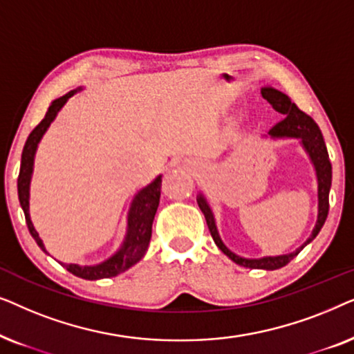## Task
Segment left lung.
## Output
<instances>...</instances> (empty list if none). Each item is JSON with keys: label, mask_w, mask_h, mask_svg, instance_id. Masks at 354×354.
Wrapping results in <instances>:
<instances>
[{"label": "left lung", "mask_w": 354, "mask_h": 354, "mask_svg": "<svg viewBox=\"0 0 354 354\" xmlns=\"http://www.w3.org/2000/svg\"><path fill=\"white\" fill-rule=\"evenodd\" d=\"M261 93H263L264 100H268L270 106H272L277 113L283 114V119L275 124L274 127L269 130L268 135H264L263 138L298 140L299 145H301L304 149V153L308 154L309 161L313 164L314 172H316L317 219H316V224H314L311 235H309V239L304 241L301 246H298V248L292 251V253L279 254V256H263V258H243V256L236 254L230 248H227L224 241H222L219 230H217V225H216L214 211H212L209 201L206 200V196L203 195L201 192L198 193L196 201L201 212L205 214L207 229L211 232L212 240H214L217 248H219L227 258L234 261L235 264L243 266V268L275 270V269L283 268V266H287L290 261H292L295 256L304 248V246L311 243V241L317 236L319 232H321L324 222H326L327 214H328V192H330V185H332V164L328 161L327 147H326V142H324L321 130H319L317 124L314 122L308 114H304L303 111H299L297 108V104L292 103V100H290L287 95L282 93V91L277 88H274V86H269V85L264 86Z\"/></svg>", "instance_id": "obj_1"}]
</instances>
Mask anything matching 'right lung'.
Returning <instances> with one entry per match:
<instances>
[{
    "mask_svg": "<svg viewBox=\"0 0 354 354\" xmlns=\"http://www.w3.org/2000/svg\"><path fill=\"white\" fill-rule=\"evenodd\" d=\"M82 91V86L75 90H71L69 93H66L61 98L53 101L48 108V113L45 119L32 130V133L28 135L26 147L22 149V159H21V171H19L17 178V195L19 203L26 214V222L28 227V232L33 236V240L37 241V245L45 251L46 254H50L43 245V240L38 236V232L32 224L30 219V182L33 176V162H35V154L40 145L43 135L46 133V130L50 129L53 120L56 119V115L59 114V111L64 108V104L69 101L71 96ZM161 182L162 176H159L148 183L147 187L140 188L135 193L132 201H130L129 211H127V227H125V235L122 243L119 245V248L114 251L109 258L101 261L98 264L91 266H80V264H64L61 263L64 268L69 270L71 274L77 275V277L85 279V280H100V279H109L115 277V275L125 272V270L132 268L133 264H137L140 259L143 258L147 253L149 240H151V227L154 221V214H156L158 206H159V198H161Z\"/></svg>",
    "mask_w": 354,
    "mask_h": 354,
    "instance_id": "add662e5",
    "label": "right lung"
}]
</instances>
